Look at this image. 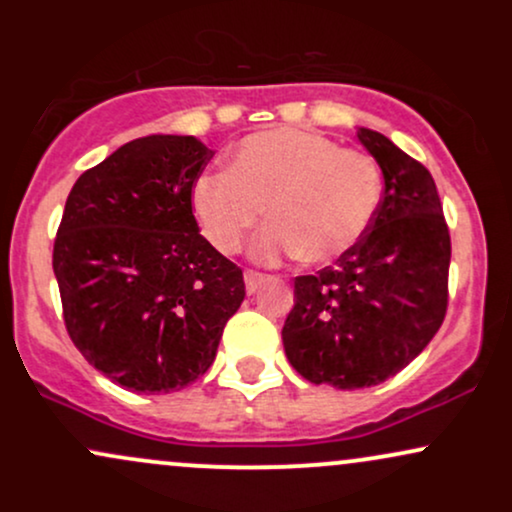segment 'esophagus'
Wrapping results in <instances>:
<instances>
[{
    "label": "esophagus",
    "mask_w": 512,
    "mask_h": 512,
    "mask_svg": "<svg viewBox=\"0 0 512 512\" xmlns=\"http://www.w3.org/2000/svg\"><path fill=\"white\" fill-rule=\"evenodd\" d=\"M243 279H245V291H248L250 296H252V293H257V291L262 289V284H264V281H267V276L260 274V272H252V269H248Z\"/></svg>",
    "instance_id": "esophagus-1"
}]
</instances>
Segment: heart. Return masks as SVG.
I'll use <instances>...</instances> for the list:
<instances>
[{
	"label": "heart",
	"instance_id": "1",
	"mask_svg": "<svg viewBox=\"0 0 512 512\" xmlns=\"http://www.w3.org/2000/svg\"><path fill=\"white\" fill-rule=\"evenodd\" d=\"M231 170L192 182L190 204L207 240L236 252L262 219L272 223L252 240L250 257L274 264L301 255L330 264L366 236L380 202V168L366 154L293 127L240 139L228 156Z\"/></svg>",
	"mask_w": 512,
	"mask_h": 512
}]
</instances>
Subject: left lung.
I'll use <instances>...</instances> for the list:
<instances>
[{"label":"left lung","mask_w":512,"mask_h":512,"mask_svg":"<svg viewBox=\"0 0 512 512\" xmlns=\"http://www.w3.org/2000/svg\"><path fill=\"white\" fill-rule=\"evenodd\" d=\"M385 192L366 236L317 274L296 276L281 339L305 380L385 383L436 337L448 308L450 233L436 182L385 134L356 127Z\"/></svg>","instance_id":"1"}]
</instances>
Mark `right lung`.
Segmentation results:
<instances>
[{
    "instance_id": "obj_1",
    "label": "right lung",
    "mask_w": 512,
    "mask_h": 512,
    "mask_svg": "<svg viewBox=\"0 0 512 512\" xmlns=\"http://www.w3.org/2000/svg\"><path fill=\"white\" fill-rule=\"evenodd\" d=\"M214 151L149 134L86 170L69 192L52 269L81 356L125 390L166 395L209 370L243 272L211 248L190 190Z\"/></svg>"
}]
</instances>
